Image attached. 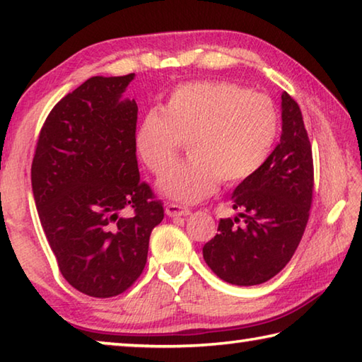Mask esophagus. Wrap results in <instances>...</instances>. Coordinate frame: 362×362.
<instances>
[{
    "instance_id": "1",
    "label": "esophagus",
    "mask_w": 362,
    "mask_h": 362,
    "mask_svg": "<svg viewBox=\"0 0 362 362\" xmlns=\"http://www.w3.org/2000/svg\"><path fill=\"white\" fill-rule=\"evenodd\" d=\"M166 214L169 217H185V216H189L192 211H189L188 207H185V206L168 203L166 204Z\"/></svg>"
}]
</instances>
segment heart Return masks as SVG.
Segmentation results:
<instances>
[{"label": "heart", "instance_id": "1", "mask_svg": "<svg viewBox=\"0 0 362 362\" xmlns=\"http://www.w3.org/2000/svg\"><path fill=\"white\" fill-rule=\"evenodd\" d=\"M279 134V112L268 95L226 81L177 88L164 107L146 113L136 146L153 174H161L187 144L189 158L175 164L158 188L180 203H198L220 180L236 185L260 170Z\"/></svg>", "mask_w": 362, "mask_h": 362}]
</instances>
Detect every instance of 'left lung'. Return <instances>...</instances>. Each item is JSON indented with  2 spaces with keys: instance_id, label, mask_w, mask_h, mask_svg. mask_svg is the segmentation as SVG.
I'll list each match as a JSON object with an SVG mask.
<instances>
[{
  "instance_id": "obj_1",
  "label": "left lung",
  "mask_w": 362,
  "mask_h": 362,
  "mask_svg": "<svg viewBox=\"0 0 362 362\" xmlns=\"http://www.w3.org/2000/svg\"><path fill=\"white\" fill-rule=\"evenodd\" d=\"M283 134L267 163L231 194L239 217L220 218L203 257L220 279L262 284L283 269L302 240L313 201V153L298 103L284 93Z\"/></svg>"
}]
</instances>
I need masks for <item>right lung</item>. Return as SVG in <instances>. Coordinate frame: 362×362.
I'll return each instance as SVG.
<instances>
[{
    "label": "right lung",
    "instance_id": "1",
    "mask_svg": "<svg viewBox=\"0 0 362 362\" xmlns=\"http://www.w3.org/2000/svg\"><path fill=\"white\" fill-rule=\"evenodd\" d=\"M134 76H93L57 102L32 163L35 204L60 273L89 297L119 296L136 283L164 217L140 180L137 103L121 99Z\"/></svg>",
    "mask_w": 362,
    "mask_h": 362
}]
</instances>
